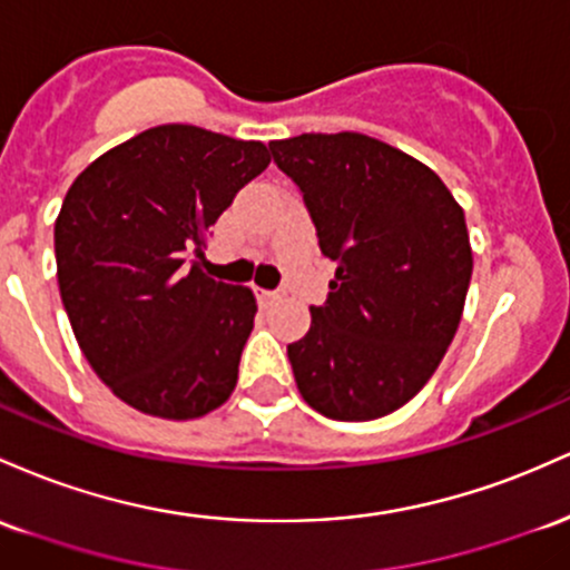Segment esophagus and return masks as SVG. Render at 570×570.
Segmentation results:
<instances>
[{
	"mask_svg": "<svg viewBox=\"0 0 570 570\" xmlns=\"http://www.w3.org/2000/svg\"><path fill=\"white\" fill-rule=\"evenodd\" d=\"M255 296L261 298V302H274V298L279 296L277 291H266V287H255Z\"/></svg>",
	"mask_w": 570,
	"mask_h": 570,
	"instance_id": "1",
	"label": "esophagus"
}]
</instances>
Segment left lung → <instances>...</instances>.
Returning a JSON list of instances; mask_svg holds the SVG:
<instances>
[{"label":"left lung","instance_id":"obj_1","mask_svg":"<svg viewBox=\"0 0 570 570\" xmlns=\"http://www.w3.org/2000/svg\"><path fill=\"white\" fill-rule=\"evenodd\" d=\"M268 147L336 264L328 302L287 344L298 393L342 423L385 417L423 390L460 325L474 268L463 207L436 171L366 134Z\"/></svg>","mask_w":570,"mask_h":570}]
</instances>
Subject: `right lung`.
<instances>
[{
    "mask_svg": "<svg viewBox=\"0 0 570 570\" xmlns=\"http://www.w3.org/2000/svg\"><path fill=\"white\" fill-rule=\"evenodd\" d=\"M268 161L264 142L164 124L69 185L53 234L63 309L96 376L137 412L196 420L234 393L258 304L207 277L202 250Z\"/></svg>",
    "mask_w": 570,
    "mask_h": 570,
    "instance_id": "add662e5",
    "label": "right lung"
}]
</instances>
